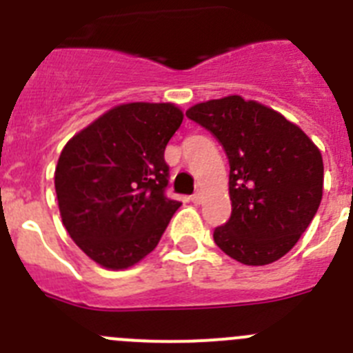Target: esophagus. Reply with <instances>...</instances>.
<instances>
[{
    "label": "esophagus",
    "instance_id": "34e87169",
    "mask_svg": "<svg viewBox=\"0 0 353 353\" xmlns=\"http://www.w3.org/2000/svg\"><path fill=\"white\" fill-rule=\"evenodd\" d=\"M191 201L194 205H199V203H201V194H199V192H194V194L191 196Z\"/></svg>",
    "mask_w": 353,
    "mask_h": 353
}]
</instances>
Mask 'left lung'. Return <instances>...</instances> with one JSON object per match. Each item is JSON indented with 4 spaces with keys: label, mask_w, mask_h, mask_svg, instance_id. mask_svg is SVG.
<instances>
[{
    "label": "left lung",
    "mask_w": 353,
    "mask_h": 353,
    "mask_svg": "<svg viewBox=\"0 0 353 353\" xmlns=\"http://www.w3.org/2000/svg\"><path fill=\"white\" fill-rule=\"evenodd\" d=\"M185 114L219 139L230 162L232 215L214 230L217 248L244 265L285 256L322 201L320 150L283 114L239 95Z\"/></svg>",
    "instance_id": "left-lung-1"
}]
</instances>
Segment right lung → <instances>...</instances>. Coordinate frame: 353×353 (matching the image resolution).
<instances>
[{
  "mask_svg": "<svg viewBox=\"0 0 353 353\" xmlns=\"http://www.w3.org/2000/svg\"><path fill=\"white\" fill-rule=\"evenodd\" d=\"M182 120L173 104H121L61 150L54 171L61 221L81 251L105 269H127L154 251L182 205L166 196L164 161Z\"/></svg>",
  "mask_w": 353,
  "mask_h": 353,
  "instance_id": "obj_1",
  "label": "right lung"
}]
</instances>
